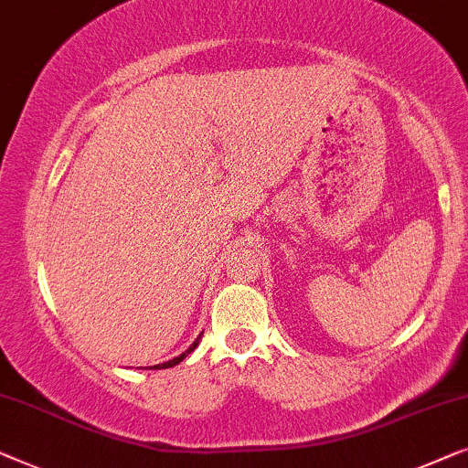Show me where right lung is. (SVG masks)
Segmentation results:
<instances>
[{
  "label": "right lung",
  "mask_w": 468,
  "mask_h": 468,
  "mask_svg": "<svg viewBox=\"0 0 468 468\" xmlns=\"http://www.w3.org/2000/svg\"><path fill=\"white\" fill-rule=\"evenodd\" d=\"M197 344H199V339H197V341H195V344H193V346H190L186 352H182V354H180V356H177V358H174V360H167V363H163V365H156L154 368H167V367H174V365H177V363H182V360H184V358H186V356H188V354L195 350V347H197ZM150 368H153V367H150Z\"/></svg>",
  "instance_id": "obj_1"
}]
</instances>
